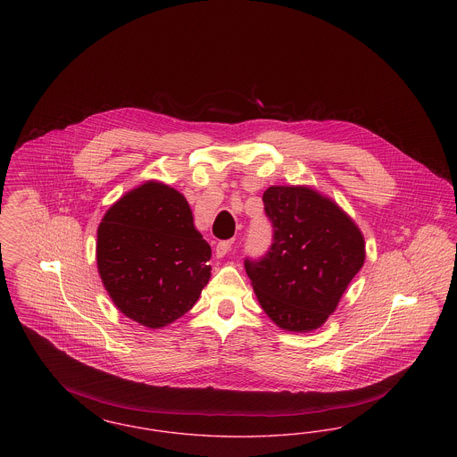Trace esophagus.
Instances as JSON below:
<instances>
[{
  "mask_svg": "<svg viewBox=\"0 0 457 457\" xmlns=\"http://www.w3.org/2000/svg\"><path fill=\"white\" fill-rule=\"evenodd\" d=\"M231 246H233V241H231V239H228V241H219L218 246H216V257L222 259V257L231 250Z\"/></svg>",
  "mask_w": 457,
  "mask_h": 457,
  "instance_id": "obj_1",
  "label": "esophagus"
}]
</instances>
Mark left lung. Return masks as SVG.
<instances>
[{
  "instance_id": "1",
  "label": "left lung",
  "mask_w": 457,
  "mask_h": 457,
  "mask_svg": "<svg viewBox=\"0 0 457 457\" xmlns=\"http://www.w3.org/2000/svg\"><path fill=\"white\" fill-rule=\"evenodd\" d=\"M274 243L261 261H245L257 300L283 330L310 332L326 324L365 263V238L330 198L306 185L263 192Z\"/></svg>"
}]
</instances>
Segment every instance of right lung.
Returning <instances> with one entry per match:
<instances>
[{
	"label": "right lung",
	"mask_w": 457,
	"mask_h": 457,
	"mask_svg": "<svg viewBox=\"0 0 457 457\" xmlns=\"http://www.w3.org/2000/svg\"><path fill=\"white\" fill-rule=\"evenodd\" d=\"M211 246L183 194L149 179L120 196L97 228V270L116 308L140 326H170L211 279Z\"/></svg>",
	"instance_id": "obj_1"
}]
</instances>
